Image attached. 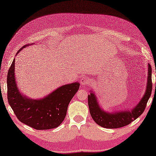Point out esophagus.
<instances>
[{"label": "esophagus", "instance_id": "1", "mask_svg": "<svg viewBox=\"0 0 156 156\" xmlns=\"http://www.w3.org/2000/svg\"><path fill=\"white\" fill-rule=\"evenodd\" d=\"M90 80L88 78H83L81 79L80 80V83L82 85H87L88 84H90Z\"/></svg>", "mask_w": 156, "mask_h": 156}]
</instances>
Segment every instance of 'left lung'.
I'll use <instances>...</instances> for the list:
<instances>
[{"instance_id":"8db88e82","label":"left lung","mask_w":156,"mask_h":156,"mask_svg":"<svg viewBox=\"0 0 156 156\" xmlns=\"http://www.w3.org/2000/svg\"><path fill=\"white\" fill-rule=\"evenodd\" d=\"M156 87V84H155ZM152 91L151 67L148 64V74L146 90L140 102L133 108L108 112L105 111L98 102V99L93 92L88 96L89 111L96 123L107 129H116L124 127L135 121L143 113Z\"/></svg>"}]
</instances>
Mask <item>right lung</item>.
<instances>
[{
  "mask_svg": "<svg viewBox=\"0 0 156 156\" xmlns=\"http://www.w3.org/2000/svg\"><path fill=\"white\" fill-rule=\"evenodd\" d=\"M30 44L23 46L16 53ZM15 59L8 71L7 98L16 117L23 123L37 130L58 127L64 120L68 107L78 90V82L63 85L41 99L27 98L19 92L15 75Z\"/></svg>",
  "mask_w": 156,
  "mask_h": 156,
  "instance_id": "right-lung-1",
  "label": "right lung"
}]
</instances>
